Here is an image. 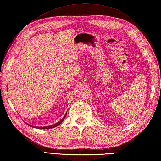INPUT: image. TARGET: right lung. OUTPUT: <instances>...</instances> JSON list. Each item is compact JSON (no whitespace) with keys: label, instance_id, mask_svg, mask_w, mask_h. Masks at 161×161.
<instances>
[{"label":"right lung","instance_id":"obj_1","mask_svg":"<svg viewBox=\"0 0 161 161\" xmlns=\"http://www.w3.org/2000/svg\"><path fill=\"white\" fill-rule=\"evenodd\" d=\"M66 115H67V113H65V115H64V117H63V118L59 121H58L57 123H56V124H53V125H51V126H44V127H37V126H32V125H31V124H28V123H26V122H25L27 125H28V126H31V127H33V128H39V129H50V128H55V127H57V126H58V125L59 124H61L62 122H63V121L64 120V119H65V116H66Z\"/></svg>","mask_w":161,"mask_h":161}]
</instances>
